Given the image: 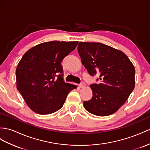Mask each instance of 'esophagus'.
I'll return each instance as SVG.
<instances>
[{"label": "esophagus", "instance_id": "obj_1", "mask_svg": "<svg viewBox=\"0 0 150 150\" xmlns=\"http://www.w3.org/2000/svg\"><path fill=\"white\" fill-rule=\"evenodd\" d=\"M85 86H86V84H85V83H84L83 82H81V83H80L79 84V87H80V88H83Z\"/></svg>", "mask_w": 150, "mask_h": 150}]
</instances>
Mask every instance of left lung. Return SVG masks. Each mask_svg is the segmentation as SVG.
Returning a JSON list of instances; mask_svg holds the SVG:
<instances>
[{"label":"left lung","instance_id":"1","mask_svg":"<svg viewBox=\"0 0 150 150\" xmlns=\"http://www.w3.org/2000/svg\"><path fill=\"white\" fill-rule=\"evenodd\" d=\"M78 52L89 74L91 76L100 74L101 82L90 86L93 96L83 102L84 108L97 116L115 113L135 87L133 64L121 51L99 42H80Z\"/></svg>","mask_w":150,"mask_h":150}]
</instances>
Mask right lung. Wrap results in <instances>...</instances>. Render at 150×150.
Instances as JSON below:
<instances>
[{"label": "right lung", "mask_w": 150, "mask_h": 150, "mask_svg": "<svg viewBox=\"0 0 150 150\" xmlns=\"http://www.w3.org/2000/svg\"><path fill=\"white\" fill-rule=\"evenodd\" d=\"M74 42H44L29 49L19 62L17 89L34 112L48 115L62 108L70 92L77 86L65 83L61 61L74 51Z\"/></svg>", "instance_id": "add662e5"}]
</instances>
